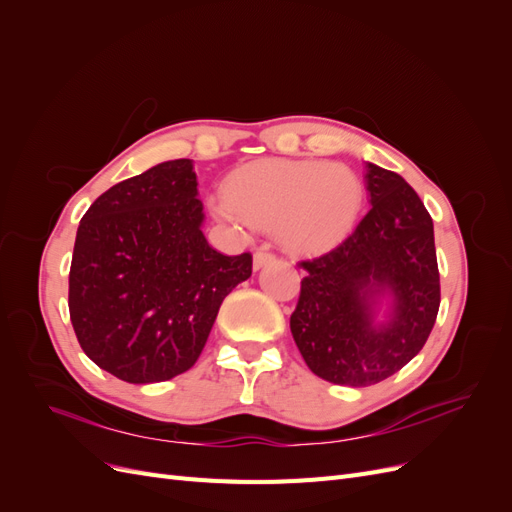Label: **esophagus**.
Masks as SVG:
<instances>
[{"label":"esophagus","instance_id":"34e87169","mask_svg":"<svg viewBox=\"0 0 512 512\" xmlns=\"http://www.w3.org/2000/svg\"><path fill=\"white\" fill-rule=\"evenodd\" d=\"M275 260H277V256L271 254L269 250H258V252L254 254V269L271 265V262H275Z\"/></svg>","mask_w":512,"mask_h":512}]
</instances>
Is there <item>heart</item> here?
<instances>
[{
	"label": "heart",
	"mask_w": 512,
	"mask_h": 512,
	"mask_svg": "<svg viewBox=\"0 0 512 512\" xmlns=\"http://www.w3.org/2000/svg\"><path fill=\"white\" fill-rule=\"evenodd\" d=\"M363 207V181L346 164L262 160L237 170L213 213L232 224L277 230L290 250L324 252L354 228Z\"/></svg>",
	"instance_id": "obj_1"
}]
</instances>
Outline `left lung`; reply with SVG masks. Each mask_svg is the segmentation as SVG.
<instances>
[{"instance_id":"8db88e82","label":"left lung","mask_w":512,"mask_h":512,"mask_svg":"<svg viewBox=\"0 0 512 512\" xmlns=\"http://www.w3.org/2000/svg\"><path fill=\"white\" fill-rule=\"evenodd\" d=\"M369 211L331 252L305 269L290 331L307 367L342 386H371L421 352L440 309L433 222L404 177L367 162ZM392 297L376 325L375 301Z\"/></svg>"}]
</instances>
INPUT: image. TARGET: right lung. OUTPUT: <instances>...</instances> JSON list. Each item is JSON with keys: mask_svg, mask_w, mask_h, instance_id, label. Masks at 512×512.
I'll return each instance as SVG.
<instances>
[{"mask_svg": "<svg viewBox=\"0 0 512 512\" xmlns=\"http://www.w3.org/2000/svg\"><path fill=\"white\" fill-rule=\"evenodd\" d=\"M192 160H170L106 190L76 230L68 307L100 369L130 384L188 371L252 254L207 243Z\"/></svg>", "mask_w": 512, "mask_h": 512, "instance_id": "1", "label": "right lung"}]
</instances>
